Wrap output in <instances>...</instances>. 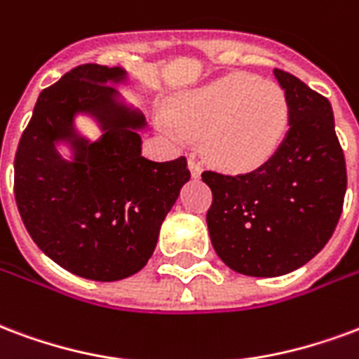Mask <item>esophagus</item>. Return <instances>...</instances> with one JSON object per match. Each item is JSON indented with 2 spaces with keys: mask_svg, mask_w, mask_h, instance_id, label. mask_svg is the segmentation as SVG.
I'll list each match as a JSON object with an SVG mask.
<instances>
[{
  "mask_svg": "<svg viewBox=\"0 0 359 359\" xmlns=\"http://www.w3.org/2000/svg\"><path fill=\"white\" fill-rule=\"evenodd\" d=\"M188 169H190V172H192L194 179H200L201 167H200V163L196 161V158H194V156H190V158H188Z\"/></svg>",
  "mask_w": 359,
  "mask_h": 359,
  "instance_id": "obj_1",
  "label": "esophagus"
}]
</instances>
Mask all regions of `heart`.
Segmentation results:
<instances>
[{
    "label": "heart",
    "instance_id": "b5f03b06",
    "mask_svg": "<svg viewBox=\"0 0 359 359\" xmlns=\"http://www.w3.org/2000/svg\"><path fill=\"white\" fill-rule=\"evenodd\" d=\"M291 104L283 87L253 74H228L175 98L159 121L167 139L200 137L211 165L251 172L266 165L285 140Z\"/></svg>",
    "mask_w": 359,
    "mask_h": 359
}]
</instances>
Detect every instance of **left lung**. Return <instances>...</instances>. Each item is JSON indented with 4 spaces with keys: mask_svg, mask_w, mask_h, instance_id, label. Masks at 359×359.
<instances>
[{
    "mask_svg": "<svg viewBox=\"0 0 359 359\" xmlns=\"http://www.w3.org/2000/svg\"><path fill=\"white\" fill-rule=\"evenodd\" d=\"M291 121L266 165L245 175L205 171L213 192L207 228L215 251L243 276L276 278L314 259L335 232L346 192L344 154L325 97L283 70Z\"/></svg>",
    "mask_w": 359,
    "mask_h": 359,
    "instance_id": "obj_1",
    "label": "left lung"
}]
</instances>
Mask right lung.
<instances>
[{"label":"right lung","instance_id":"1","mask_svg":"<svg viewBox=\"0 0 359 359\" xmlns=\"http://www.w3.org/2000/svg\"><path fill=\"white\" fill-rule=\"evenodd\" d=\"M121 66L83 65L39 93L15 156V198L32 240L93 281H118L150 261L159 228L190 180L187 158L142 156L144 114L118 85ZM91 118L97 140L77 129Z\"/></svg>","mask_w":359,"mask_h":359}]
</instances>
